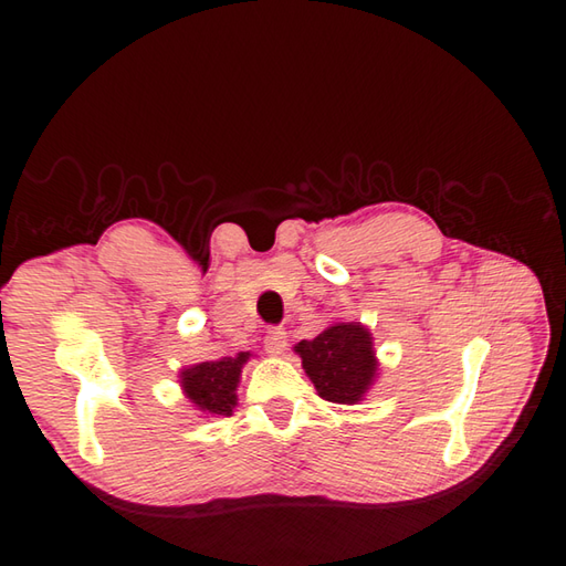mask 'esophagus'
Instances as JSON below:
<instances>
[{"label":"esophagus","instance_id":"esophagus-1","mask_svg":"<svg viewBox=\"0 0 566 566\" xmlns=\"http://www.w3.org/2000/svg\"><path fill=\"white\" fill-rule=\"evenodd\" d=\"M265 352H269V355H285V349H287V333L283 327H273L269 335H265Z\"/></svg>","mask_w":566,"mask_h":566}]
</instances>
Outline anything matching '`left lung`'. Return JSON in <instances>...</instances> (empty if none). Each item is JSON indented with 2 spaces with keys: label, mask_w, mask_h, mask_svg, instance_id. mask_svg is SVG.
<instances>
[{
  "label": "left lung",
  "mask_w": 566,
  "mask_h": 566,
  "mask_svg": "<svg viewBox=\"0 0 566 566\" xmlns=\"http://www.w3.org/2000/svg\"><path fill=\"white\" fill-rule=\"evenodd\" d=\"M295 352L325 401L357 403L377 379L375 343L361 323L329 325L315 339H301Z\"/></svg>",
  "instance_id": "8db88e82"
}]
</instances>
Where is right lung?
Returning a JSON list of instances; mask_svg holds the SVG:
<instances>
[{"label":"right lung","instance_id":"add662e5","mask_svg":"<svg viewBox=\"0 0 566 566\" xmlns=\"http://www.w3.org/2000/svg\"><path fill=\"white\" fill-rule=\"evenodd\" d=\"M249 357V352H239L237 357L199 361V365L179 371V387L201 413L231 416L233 407H237L241 369Z\"/></svg>","mask_w":566,"mask_h":566}]
</instances>
